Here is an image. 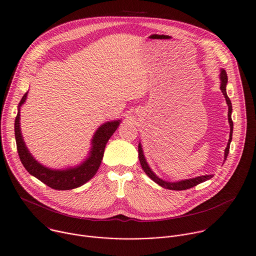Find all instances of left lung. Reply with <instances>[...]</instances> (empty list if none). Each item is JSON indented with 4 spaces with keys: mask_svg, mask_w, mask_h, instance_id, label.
I'll return each instance as SVG.
<instances>
[{
    "mask_svg": "<svg viewBox=\"0 0 256 256\" xmlns=\"http://www.w3.org/2000/svg\"><path fill=\"white\" fill-rule=\"evenodd\" d=\"M220 80H221V86H220V90L223 94V96H225V100H226V102H227V106H228V122H229V124H230V138L228 140V144H227V148H225V156H224V160L227 158V156L229 154V148H230V142H231V140H232V132H233V122H232V118H231V114H232V104H231V102L226 94V84H227V81H228V77H227V73L225 70H221V73H220ZM138 158H140V166L142 168V170L144 171V173L154 181L156 182V184H158L160 187L162 188H166V189H168V190H175V191H181V190H187V189H190V188H193L197 185H199L200 183H203L209 179H211L213 177V175H206V176H201V177H197V178H194V179H189V180H185V181H180V182H176V183H170V182H166V181H162V179L158 178L152 172V170L150 168V166H148L146 162V158L144 156V154H142V146L138 144Z\"/></svg>",
    "mask_w": 256,
    "mask_h": 256,
    "instance_id": "left-lung-1",
    "label": "left lung"
}]
</instances>
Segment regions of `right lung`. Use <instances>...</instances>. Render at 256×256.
<instances>
[{
    "label": "right lung",
    "mask_w": 256,
    "mask_h": 256,
    "mask_svg": "<svg viewBox=\"0 0 256 256\" xmlns=\"http://www.w3.org/2000/svg\"><path fill=\"white\" fill-rule=\"evenodd\" d=\"M26 92L19 104L18 114L15 120V138L17 144V150L21 162L29 174L55 190H70L82 186L90 181L98 172L104 158L106 142L114 134L120 124V120L106 122L96 130L92 138V148L90 156L80 166L67 170H50L40 164L29 152L25 146L20 130V106L25 102L27 98Z\"/></svg>",
    "instance_id": "obj_1"
}]
</instances>
